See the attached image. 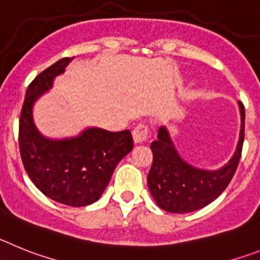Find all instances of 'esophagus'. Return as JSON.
<instances>
[{
	"instance_id": "obj_1",
	"label": "esophagus",
	"mask_w": 260,
	"mask_h": 260,
	"mask_svg": "<svg viewBox=\"0 0 260 260\" xmlns=\"http://www.w3.org/2000/svg\"><path fill=\"white\" fill-rule=\"evenodd\" d=\"M132 136H133V141H135L136 144L144 143V141H146L149 137L148 127H146L145 124H139V125L132 131Z\"/></svg>"
}]
</instances>
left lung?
Returning <instances> with one entry per match:
<instances>
[{
  "label": "left lung",
  "instance_id": "1",
  "mask_svg": "<svg viewBox=\"0 0 260 260\" xmlns=\"http://www.w3.org/2000/svg\"><path fill=\"white\" fill-rule=\"evenodd\" d=\"M241 129L234 154L216 170L196 168L183 159L175 148L168 127L158 129L150 149L153 164L148 174V187L161 209L171 213H189L211 204L224 192L238 166L245 137V107L238 102Z\"/></svg>",
  "mask_w": 260,
  "mask_h": 260
}]
</instances>
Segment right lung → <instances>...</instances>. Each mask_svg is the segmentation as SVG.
Here are the masks:
<instances>
[{"mask_svg": "<svg viewBox=\"0 0 260 260\" xmlns=\"http://www.w3.org/2000/svg\"><path fill=\"white\" fill-rule=\"evenodd\" d=\"M72 60H58L30 83L19 119V149L26 173L44 195L65 205L86 207L102 196L117 164L133 149V140L128 129L89 127L65 139H49L38 129L34 105Z\"/></svg>", "mask_w": 260, "mask_h": 260, "instance_id": "add662e5", "label": "right lung"}]
</instances>
